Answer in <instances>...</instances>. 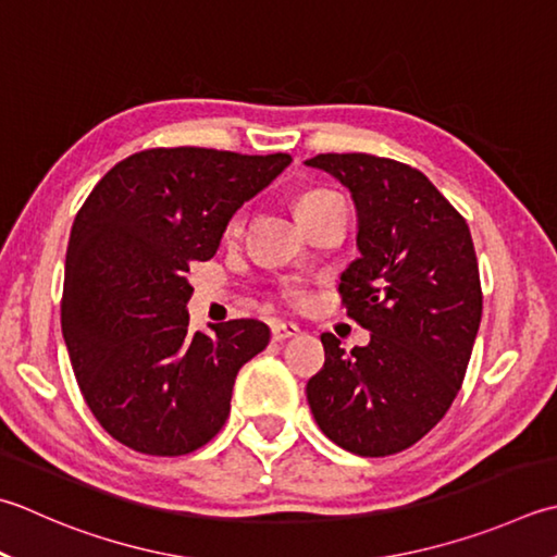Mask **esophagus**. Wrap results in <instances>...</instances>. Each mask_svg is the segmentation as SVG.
Listing matches in <instances>:
<instances>
[{
    "label": "esophagus",
    "mask_w": 557,
    "mask_h": 557,
    "mask_svg": "<svg viewBox=\"0 0 557 557\" xmlns=\"http://www.w3.org/2000/svg\"><path fill=\"white\" fill-rule=\"evenodd\" d=\"M299 333V329L294 323H272V341L282 343L287 341V337H294Z\"/></svg>",
    "instance_id": "1"
}]
</instances>
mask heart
<instances>
[{
    "label": "heart",
    "instance_id": "b5f03b06",
    "mask_svg": "<svg viewBox=\"0 0 557 557\" xmlns=\"http://www.w3.org/2000/svg\"><path fill=\"white\" fill-rule=\"evenodd\" d=\"M335 202H343V200L337 198V195L331 193V190H309V193H304L301 198L297 200V214L304 216V214L315 212V210H321V207H329V205H335ZM244 226H246V212L238 210L236 214H232V220L226 222L224 234L228 238H234V236H238V234L244 232Z\"/></svg>",
    "mask_w": 557,
    "mask_h": 557
}]
</instances>
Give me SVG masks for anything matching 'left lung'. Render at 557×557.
Returning <instances> with one entry per match:
<instances>
[{"mask_svg":"<svg viewBox=\"0 0 557 557\" xmlns=\"http://www.w3.org/2000/svg\"><path fill=\"white\" fill-rule=\"evenodd\" d=\"M350 190L357 250L341 275L347 313L372 333L345 352L323 333L325 362L307 384L321 432L357 456L408 449L459 394L481 325L471 232L428 176L372 154L304 161Z\"/></svg>","mask_w":557,"mask_h":557,"instance_id":"8db88e82","label":"left lung"}]
</instances>
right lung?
<instances>
[{
    "label": "right lung",
    "instance_id": "obj_1",
    "mask_svg": "<svg viewBox=\"0 0 557 557\" xmlns=\"http://www.w3.org/2000/svg\"><path fill=\"white\" fill-rule=\"evenodd\" d=\"M289 154L200 147L147 149L96 183L72 224L62 335L101 428L149 456H183L228 418L238 369L265 350L253 319L190 331L185 272L210 260L238 207L268 188Z\"/></svg>",
    "mask_w": 557,
    "mask_h": 557
}]
</instances>
